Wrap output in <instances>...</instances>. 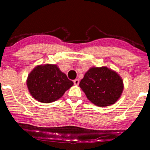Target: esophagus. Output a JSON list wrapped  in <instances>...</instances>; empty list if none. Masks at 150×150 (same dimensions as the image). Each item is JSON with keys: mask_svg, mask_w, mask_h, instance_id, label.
<instances>
[{"mask_svg": "<svg viewBox=\"0 0 150 150\" xmlns=\"http://www.w3.org/2000/svg\"><path fill=\"white\" fill-rule=\"evenodd\" d=\"M73 83H74V84L76 85V86H78V85L79 84V80H78V79H75V80H74V81H73Z\"/></svg>", "mask_w": 150, "mask_h": 150, "instance_id": "esophagus-1", "label": "esophagus"}]
</instances>
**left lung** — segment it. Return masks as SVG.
Listing matches in <instances>:
<instances>
[{
  "label": "left lung",
  "instance_id": "left-lung-1",
  "mask_svg": "<svg viewBox=\"0 0 150 150\" xmlns=\"http://www.w3.org/2000/svg\"><path fill=\"white\" fill-rule=\"evenodd\" d=\"M79 86L88 99L99 107L115 103L123 90V82L120 75L106 67L90 68Z\"/></svg>",
  "mask_w": 150,
  "mask_h": 150
}]
</instances>
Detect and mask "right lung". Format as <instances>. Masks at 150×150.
<instances>
[{
	"label": "right lung",
	"mask_w": 150,
	"mask_h": 150,
	"mask_svg": "<svg viewBox=\"0 0 150 150\" xmlns=\"http://www.w3.org/2000/svg\"><path fill=\"white\" fill-rule=\"evenodd\" d=\"M73 82L55 64L38 65L29 74L27 86L34 99L43 103L55 102L72 87Z\"/></svg>",
	"instance_id": "obj_1"
}]
</instances>
